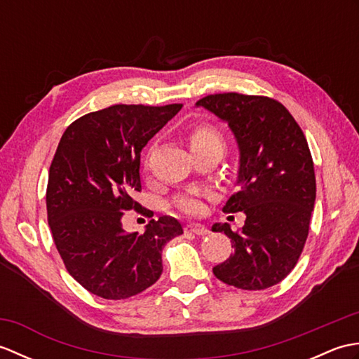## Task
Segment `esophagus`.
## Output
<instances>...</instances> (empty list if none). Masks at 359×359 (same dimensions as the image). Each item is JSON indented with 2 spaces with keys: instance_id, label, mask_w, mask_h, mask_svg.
<instances>
[{
  "instance_id": "esophagus-1",
  "label": "esophagus",
  "mask_w": 359,
  "mask_h": 359,
  "mask_svg": "<svg viewBox=\"0 0 359 359\" xmlns=\"http://www.w3.org/2000/svg\"><path fill=\"white\" fill-rule=\"evenodd\" d=\"M185 230L188 233H193V234H197V236H205L208 234L210 230L205 225H201V224H188Z\"/></svg>"
}]
</instances>
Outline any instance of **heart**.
Returning <instances> with one entry per match:
<instances>
[{
  "label": "heart",
  "instance_id": "1",
  "mask_svg": "<svg viewBox=\"0 0 359 359\" xmlns=\"http://www.w3.org/2000/svg\"><path fill=\"white\" fill-rule=\"evenodd\" d=\"M189 147H191L193 152L205 149L224 152L225 143L217 129L208 125H201L189 133ZM175 205H177L179 210L188 212V215H197L203 210V197L199 193H187L175 201Z\"/></svg>",
  "mask_w": 359,
  "mask_h": 359
}]
</instances>
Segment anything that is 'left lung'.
<instances>
[{"mask_svg":"<svg viewBox=\"0 0 359 359\" xmlns=\"http://www.w3.org/2000/svg\"><path fill=\"white\" fill-rule=\"evenodd\" d=\"M228 125L239 148L236 191L225 212H245L231 231L215 224L234 248L212 273L228 285L264 290L294 269L309 236L316 199L313 160L306 135L284 104L269 97L215 94L196 103Z\"/></svg>","mask_w":359,"mask_h":359,"instance_id":"obj_1","label":"left lung"}]
</instances>
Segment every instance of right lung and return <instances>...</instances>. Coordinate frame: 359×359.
Wrapping results in <instances>:
<instances>
[{
  "mask_svg": "<svg viewBox=\"0 0 359 359\" xmlns=\"http://www.w3.org/2000/svg\"><path fill=\"white\" fill-rule=\"evenodd\" d=\"M182 106L114 104L75 120L58 143L46 191L52 238L71 276L103 299L154 284L165 243L184 233L170 216L151 219L143 234L121 225L123 211L140 208L142 149Z\"/></svg>",
  "mask_w": 359,
  "mask_h": 359,
  "instance_id": "1",
  "label": "right lung"
}]
</instances>
